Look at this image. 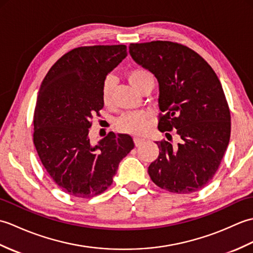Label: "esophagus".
<instances>
[{"label": "esophagus", "mask_w": 253, "mask_h": 253, "mask_svg": "<svg viewBox=\"0 0 253 253\" xmlns=\"http://www.w3.org/2000/svg\"><path fill=\"white\" fill-rule=\"evenodd\" d=\"M133 141H135V144L138 147V146H141V144L146 140H144V138H142V137L136 136V137H133Z\"/></svg>", "instance_id": "1"}]
</instances>
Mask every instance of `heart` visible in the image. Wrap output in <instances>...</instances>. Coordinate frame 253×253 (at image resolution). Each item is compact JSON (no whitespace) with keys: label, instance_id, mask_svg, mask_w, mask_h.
<instances>
[{"label":"heart","instance_id":"heart-1","mask_svg":"<svg viewBox=\"0 0 253 253\" xmlns=\"http://www.w3.org/2000/svg\"><path fill=\"white\" fill-rule=\"evenodd\" d=\"M149 77H152L146 69L137 68L133 69L128 74V80L138 91L140 89L142 84L146 82ZM116 84V79L114 76H107L103 83V88H102V98H103L104 103H109L112 98L113 90ZM148 125V116L146 113L137 112V113H126L120 117L117 121V126L121 130L130 132V133H141L146 130Z\"/></svg>","mask_w":253,"mask_h":253}]
</instances>
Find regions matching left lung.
<instances>
[{
	"instance_id": "obj_1",
	"label": "left lung",
	"mask_w": 253,
	"mask_h": 253,
	"mask_svg": "<svg viewBox=\"0 0 253 253\" xmlns=\"http://www.w3.org/2000/svg\"><path fill=\"white\" fill-rule=\"evenodd\" d=\"M129 54L159 83V130L176 129L179 140L174 146L155 142L160 154L149 166L150 177L170 192L202 189L216 173L230 137V113L216 74L198 53L170 41L130 43Z\"/></svg>"
}]
</instances>
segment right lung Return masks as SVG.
<instances>
[{
    "label": "right lung",
    "instance_id": "right-lung-1",
    "mask_svg": "<svg viewBox=\"0 0 253 253\" xmlns=\"http://www.w3.org/2000/svg\"><path fill=\"white\" fill-rule=\"evenodd\" d=\"M127 56V47L93 45L66 53L41 84L34 116V143L51 178L63 191L90 198L113 182L121 161L135 147L126 133H107L95 144L91 120L103 107V83Z\"/></svg>",
    "mask_w": 253,
    "mask_h": 253
}]
</instances>
